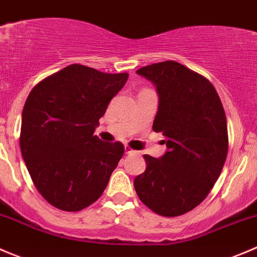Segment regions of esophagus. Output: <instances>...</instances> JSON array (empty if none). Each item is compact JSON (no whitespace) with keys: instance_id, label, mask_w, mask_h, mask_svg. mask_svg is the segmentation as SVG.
I'll return each instance as SVG.
<instances>
[{"instance_id":"34e87169","label":"esophagus","mask_w":257,"mask_h":257,"mask_svg":"<svg viewBox=\"0 0 257 257\" xmlns=\"http://www.w3.org/2000/svg\"><path fill=\"white\" fill-rule=\"evenodd\" d=\"M125 152L127 155H136L137 154V151H135V150H132L131 147H128V146H125Z\"/></svg>"}]
</instances>
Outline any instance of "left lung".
<instances>
[{
    "mask_svg": "<svg viewBox=\"0 0 257 257\" xmlns=\"http://www.w3.org/2000/svg\"><path fill=\"white\" fill-rule=\"evenodd\" d=\"M156 86L159 111L152 130L167 151L144 155L146 171L134 181L137 196L156 214L184 215L201 204L217 181L228 150L226 115L207 78L175 61L136 71Z\"/></svg>",
    "mask_w": 257,
    "mask_h": 257,
    "instance_id": "8db88e82",
    "label": "left lung"
}]
</instances>
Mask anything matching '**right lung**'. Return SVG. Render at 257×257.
<instances>
[{"mask_svg":"<svg viewBox=\"0 0 257 257\" xmlns=\"http://www.w3.org/2000/svg\"><path fill=\"white\" fill-rule=\"evenodd\" d=\"M128 75L73 65L37 83L22 111L20 147L35 186L48 204L80 211L105 191L123 156L121 142L93 135Z\"/></svg>","mask_w":257,"mask_h":257,"instance_id":"1","label":"right lung"}]
</instances>
